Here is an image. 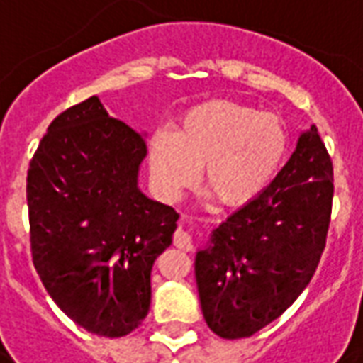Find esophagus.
Returning <instances> with one entry per match:
<instances>
[{"mask_svg": "<svg viewBox=\"0 0 363 363\" xmlns=\"http://www.w3.org/2000/svg\"><path fill=\"white\" fill-rule=\"evenodd\" d=\"M173 243L174 247H179L182 251H190V249H192V237H190V233H186L184 229L179 228L174 231Z\"/></svg>", "mask_w": 363, "mask_h": 363, "instance_id": "obj_1", "label": "esophagus"}]
</instances>
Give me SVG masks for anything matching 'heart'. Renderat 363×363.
<instances>
[{"label": "heart", "instance_id": "obj_1", "mask_svg": "<svg viewBox=\"0 0 363 363\" xmlns=\"http://www.w3.org/2000/svg\"><path fill=\"white\" fill-rule=\"evenodd\" d=\"M288 150L280 116L233 101H206L181 114L174 132L157 130L147 140L151 186L177 202L202 181L229 208L252 202L278 171Z\"/></svg>", "mask_w": 363, "mask_h": 363}]
</instances>
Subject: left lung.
Listing matches in <instances>:
<instances>
[{"label":"left lung","mask_w":363,"mask_h":363,"mask_svg":"<svg viewBox=\"0 0 363 363\" xmlns=\"http://www.w3.org/2000/svg\"><path fill=\"white\" fill-rule=\"evenodd\" d=\"M333 192V161L311 126L267 189L196 252L200 305L216 335L252 336L299 297L325 251Z\"/></svg>","instance_id":"1"}]
</instances>
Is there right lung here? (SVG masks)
<instances>
[{
  "mask_svg": "<svg viewBox=\"0 0 363 363\" xmlns=\"http://www.w3.org/2000/svg\"><path fill=\"white\" fill-rule=\"evenodd\" d=\"M145 155V135L89 96L52 120L28 167L36 272L69 319L106 338L147 317L151 268L179 220L140 190Z\"/></svg>",
  "mask_w": 363,
  "mask_h": 363,
  "instance_id": "right-lung-1",
  "label": "right lung"
}]
</instances>
